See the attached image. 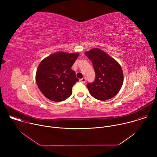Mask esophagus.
Here are the masks:
<instances>
[{"instance_id":"esophagus-1","label":"esophagus","mask_w":157,"mask_h":157,"mask_svg":"<svg viewBox=\"0 0 157 157\" xmlns=\"http://www.w3.org/2000/svg\"><path fill=\"white\" fill-rule=\"evenodd\" d=\"M80 82H81L82 83H84L86 82V78H83L82 79H80Z\"/></svg>"}]
</instances>
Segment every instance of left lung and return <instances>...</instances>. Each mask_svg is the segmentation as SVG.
<instances>
[{
  "label": "left lung",
  "instance_id": "left-lung-1",
  "mask_svg": "<svg viewBox=\"0 0 157 157\" xmlns=\"http://www.w3.org/2000/svg\"><path fill=\"white\" fill-rule=\"evenodd\" d=\"M85 55L91 61L96 73L94 81L86 85L89 93L100 101L114 98L123 84L124 75L121 65L99 48L86 52Z\"/></svg>",
  "mask_w": 157,
  "mask_h": 157
}]
</instances>
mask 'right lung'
Segmentation results:
<instances>
[{
	"mask_svg": "<svg viewBox=\"0 0 157 157\" xmlns=\"http://www.w3.org/2000/svg\"><path fill=\"white\" fill-rule=\"evenodd\" d=\"M79 53L58 52L43 59L38 65L36 82L42 94L48 99L61 102L72 94V87L79 81L71 66Z\"/></svg>",
	"mask_w": 157,
	"mask_h": 157,
	"instance_id": "right-lung-1",
	"label": "right lung"
}]
</instances>
